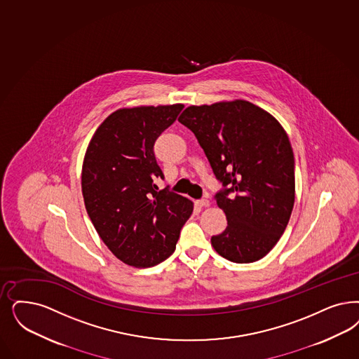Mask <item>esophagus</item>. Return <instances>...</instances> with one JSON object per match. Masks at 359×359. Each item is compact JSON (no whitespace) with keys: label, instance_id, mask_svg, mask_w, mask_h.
I'll use <instances>...</instances> for the list:
<instances>
[{"label":"esophagus","instance_id":"1","mask_svg":"<svg viewBox=\"0 0 359 359\" xmlns=\"http://www.w3.org/2000/svg\"><path fill=\"white\" fill-rule=\"evenodd\" d=\"M198 207H210V200H207V198L198 200Z\"/></svg>","mask_w":359,"mask_h":359}]
</instances>
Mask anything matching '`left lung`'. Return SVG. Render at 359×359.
Instances as JSON below:
<instances>
[{
	"mask_svg": "<svg viewBox=\"0 0 359 359\" xmlns=\"http://www.w3.org/2000/svg\"><path fill=\"white\" fill-rule=\"evenodd\" d=\"M223 184L215 198L228 225L210 243L224 259L248 264L266 256L294 205V155L283 126L247 100L189 106L179 116Z\"/></svg>",
	"mask_w": 359,
	"mask_h": 359,
	"instance_id": "obj_1",
	"label": "left lung"
}]
</instances>
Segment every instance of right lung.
Wrapping results in <instances>:
<instances>
[{
	"label": "right lung",
	"mask_w": 359,
	"mask_h": 359,
	"mask_svg": "<svg viewBox=\"0 0 359 359\" xmlns=\"http://www.w3.org/2000/svg\"><path fill=\"white\" fill-rule=\"evenodd\" d=\"M183 104L140 106L112 112L87 147L82 194L99 237L124 264L149 268L168 259L194 203L168 188L154 144L176 121Z\"/></svg>",
	"instance_id": "add662e5"
}]
</instances>
